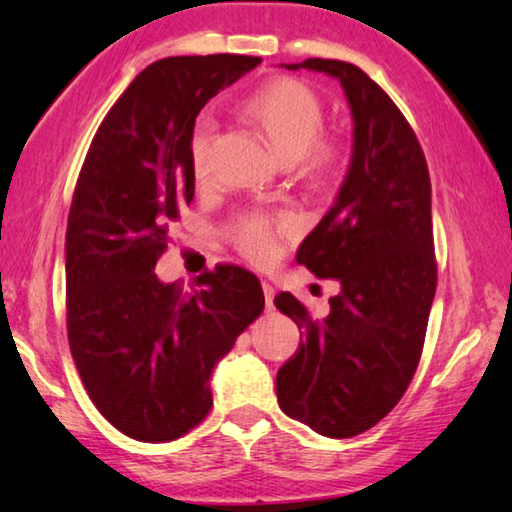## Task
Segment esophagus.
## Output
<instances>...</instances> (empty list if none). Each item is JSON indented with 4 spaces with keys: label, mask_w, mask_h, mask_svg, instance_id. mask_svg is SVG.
<instances>
[{
    "label": "esophagus",
    "mask_w": 512,
    "mask_h": 512,
    "mask_svg": "<svg viewBox=\"0 0 512 512\" xmlns=\"http://www.w3.org/2000/svg\"><path fill=\"white\" fill-rule=\"evenodd\" d=\"M262 289H264V301H266V310H273V296H276V289H273L269 282H262Z\"/></svg>",
    "instance_id": "obj_1"
}]
</instances>
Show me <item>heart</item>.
Segmentation results:
<instances>
[{"label": "heart", "mask_w": 512, "mask_h": 512, "mask_svg": "<svg viewBox=\"0 0 512 512\" xmlns=\"http://www.w3.org/2000/svg\"><path fill=\"white\" fill-rule=\"evenodd\" d=\"M243 114L266 135L285 163L303 160L312 174H329L340 160L333 142L324 140L326 108L322 96L308 82L278 78L243 101ZM216 121L209 112L195 119L188 137V156L197 179L209 174L211 142ZM292 218L269 211H246L234 220L232 239L241 255L255 264H269L280 253V243L292 232Z\"/></svg>", "instance_id": "1"}]
</instances>
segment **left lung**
<instances>
[{
  "mask_svg": "<svg viewBox=\"0 0 512 512\" xmlns=\"http://www.w3.org/2000/svg\"><path fill=\"white\" fill-rule=\"evenodd\" d=\"M287 68L340 80L354 151L338 200L296 253L317 278H338L342 292L324 319L289 292L276 296V308L303 329L276 393L287 416L347 439L400 402L421 361L437 292L430 172L409 121L368 73L319 57Z\"/></svg>",
  "mask_w": 512,
  "mask_h": 512,
  "instance_id": "obj_1",
  "label": "left lung"
}]
</instances>
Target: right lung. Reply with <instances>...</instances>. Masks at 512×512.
<instances>
[{
	"label": "right lung",
	"instance_id": "right-lung-1",
	"mask_svg": "<svg viewBox=\"0 0 512 512\" xmlns=\"http://www.w3.org/2000/svg\"><path fill=\"white\" fill-rule=\"evenodd\" d=\"M259 57H167L98 126L66 227L68 345L91 402L137 441H172L211 411L209 379L264 310L255 273L218 264L200 289L156 278L170 227L193 202L188 137L209 98Z\"/></svg>",
	"mask_w": 512,
	"mask_h": 512
}]
</instances>
